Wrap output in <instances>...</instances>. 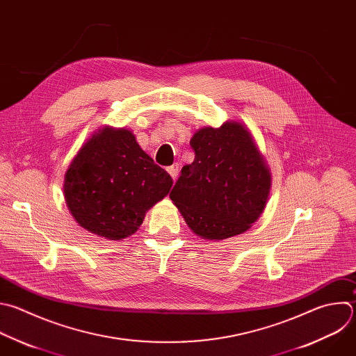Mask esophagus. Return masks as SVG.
Masks as SVG:
<instances>
[{"label":"esophagus","mask_w":356,"mask_h":356,"mask_svg":"<svg viewBox=\"0 0 356 356\" xmlns=\"http://www.w3.org/2000/svg\"><path fill=\"white\" fill-rule=\"evenodd\" d=\"M166 170H168V173L172 176V179L176 180V179H177V175H179V163H173V165L169 166Z\"/></svg>","instance_id":"esophagus-1"}]
</instances>
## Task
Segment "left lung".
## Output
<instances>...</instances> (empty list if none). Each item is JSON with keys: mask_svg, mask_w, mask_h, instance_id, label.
Listing matches in <instances>:
<instances>
[{"mask_svg": "<svg viewBox=\"0 0 356 356\" xmlns=\"http://www.w3.org/2000/svg\"><path fill=\"white\" fill-rule=\"evenodd\" d=\"M195 158L183 166L170 200L201 239L223 241L252 227L263 213L271 170L246 124L202 127L190 140Z\"/></svg>", "mask_w": 356, "mask_h": 356, "instance_id": "8db88e82", "label": "left lung"}]
</instances>
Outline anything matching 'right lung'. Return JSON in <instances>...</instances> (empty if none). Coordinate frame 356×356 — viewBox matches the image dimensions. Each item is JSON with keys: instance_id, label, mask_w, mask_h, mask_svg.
I'll use <instances>...</instances> for the list:
<instances>
[{"instance_id": "add662e5", "label": "right lung", "mask_w": 356, "mask_h": 356, "mask_svg": "<svg viewBox=\"0 0 356 356\" xmlns=\"http://www.w3.org/2000/svg\"><path fill=\"white\" fill-rule=\"evenodd\" d=\"M172 177L154 163L133 131L104 126L81 147L64 176V198L76 223L107 241L136 233L163 200Z\"/></svg>"}]
</instances>
